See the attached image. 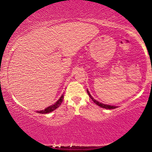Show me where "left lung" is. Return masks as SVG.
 <instances>
[{"mask_svg":"<svg viewBox=\"0 0 152 152\" xmlns=\"http://www.w3.org/2000/svg\"><path fill=\"white\" fill-rule=\"evenodd\" d=\"M87 93H88V95H89L90 98L92 99V101L95 103L96 105H98L100 106V107H102V108H104V109H116V106H110V105H106V104H102V103H99V102H97V101H96L95 99H94L93 97L91 96V94L89 92H88V91H87Z\"/></svg>","mask_w":152,"mask_h":152,"instance_id":"left-lung-1","label":"left lung"}]
</instances>
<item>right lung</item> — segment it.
<instances>
[{
	"instance_id": "add662e5",
	"label": "right lung",
	"mask_w": 152,
	"mask_h": 152,
	"mask_svg": "<svg viewBox=\"0 0 152 152\" xmlns=\"http://www.w3.org/2000/svg\"><path fill=\"white\" fill-rule=\"evenodd\" d=\"M63 99H64V95H62L61 96V98L59 99L55 103V104H53V105H51L50 106H48V107L46 108V109L42 110V111H36V112L39 113V114H48V113L51 112V111H54L56 109H57L58 106H60V105L61 104V103L63 102Z\"/></svg>"
}]
</instances>
